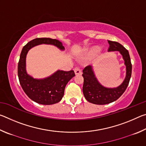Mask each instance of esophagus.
Wrapping results in <instances>:
<instances>
[{
  "mask_svg": "<svg viewBox=\"0 0 146 146\" xmlns=\"http://www.w3.org/2000/svg\"><path fill=\"white\" fill-rule=\"evenodd\" d=\"M74 71H75V75H80V74H82V71H81V70L78 68H76Z\"/></svg>",
  "mask_w": 146,
  "mask_h": 146,
  "instance_id": "1",
  "label": "esophagus"
}]
</instances>
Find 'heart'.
<instances>
[{
	"mask_svg": "<svg viewBox=\"0 0 146 146\" xmlns=\"http://www.w3.org/2000/svg\"><path fill=\"white\" fill-rule=\"evenodd\" d=\"M97 52H98V49H95V50H93V53H96Z\"/></svg>",
	"mask_w": 146,
	"mask_h": 146,
	"instance_id": "obj_1",
	"label": "heart"
}]
</instances>
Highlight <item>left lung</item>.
<instances>
[{"instance_id":"left-lung-1","label":"left lung","mask_w":146,"mask_h":146,"mask_svg":"<svg viewBox=\"0 0 146 146\" xmlns=\"http://www.w3.org/2000/svg\"><path fill=\"white\" fill-rule=\"evenodd\" d=\"M108 51H118L122 56L125 66V76L122 83L117 88H106L99 82L94 73L93 66H88L84 69L83 93L89 102L97 105H104L117 100L126 90L131 76L132 65L128 51L117 42L108 40Z\"/></svg>"}]
</instances>
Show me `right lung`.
Segmentation results:
<instances>
[{"instance_id":"right-lung-1","label":"right lung","mask_w":146,"mask_h":146,"mask_svg":"<svg viewBox=\"0 0 146 146\" xmlns=\"http://www.w3.org/2000/svg\"><path fill=\"white\" fill-rule=\"evenodd\" d=\"M40 44L53 45L64 51L62 43L56 39L36 38L26 44L22 49L18 64V76L22 88L28 97L34 102L42 105H51L62 98L66 86L73 76L74 71L57 70L44 78H34L26 71V55L29 50Z\"/></svg>"}]
</instances>
